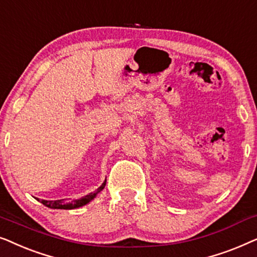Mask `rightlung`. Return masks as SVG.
I'll return each mask as SVG.
<instances>
[{"instance_id":"add662e5","label":"right lung","mask_w":257,"mask_h":257,"mask_svg":"<svg viewBox=\"0 0 257 257\" xmlns=\"http://www.w3.org/2000/svg\"><path fill=\"white\" fill-rule=\"evenodd\" d=\"M105 185H106V180L104 181V184L101 185L100 187L97 189V191H94L93 193H90L89 195L84 196V198L79 199V200H72V201H70L68 203L63 202V200H57V201H47V200H40V199H37V200L40 202L43 203L44 206L49 207V208H54V209H75V208H78V207H82L84 205H86L87 202H90L91 200H92L94 196L98 194V193H100V191H103V188L105 187Z\"/></svg>"}]
</instances>
